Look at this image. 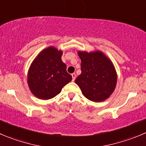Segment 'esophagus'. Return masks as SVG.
<instances>
[{
  "label": "esophagus",
  "mask_w": 146,
  "mask_h": 146,
  "mask_svg": "<svg viewBox=\"0 0 146 146\" xmlns=\"http://www.w3.org/2000/svg\"><path fill=\"white\" fill-rule=\"evenodd\" d=\"M72 81H74L76 79V74L75 73H73L72 74Z\"/></svg>",
  "instance_id": "obj_1"
}]
</instances>
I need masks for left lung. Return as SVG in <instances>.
I'll use <instances>...</instances> for the list:
<instances>
[{
	"label": "left lung",
	"mask_w": 146,
	"mask_h": 146,
	"mask_svg": "<svg viewBox=\"0 0 146 146\" xmlns=\"http://www.w3.org/2000/svg\"><path fill=\"white\" fill-rule=\"evenodd\" d=\"M82 73L75 83L83 95L93 102H102L110 98L117 84V72L110 59L100 51H78Z\"/></svg>",
	"instance_id": "obj_1"
}]
</instances>
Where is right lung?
<instances>
[{
	"label": "right lung",
	"instance_id": "add662e5",
	"mask_svg": "<svg viewBox=\"0 0 146 146\" xmlns=\"http://www.w3.org/2000/svg\"><path fill=\"white\" fill-rule=\"evenodd\" d=\"M62 50L54 46L43 49L29 67L27 82L30 91L37 98L49 100L62 91L64 86L72 81L62 61Z\"/></svg>",
	"mask_w": 146,
	"mask_h": 146
}]
</instances>
